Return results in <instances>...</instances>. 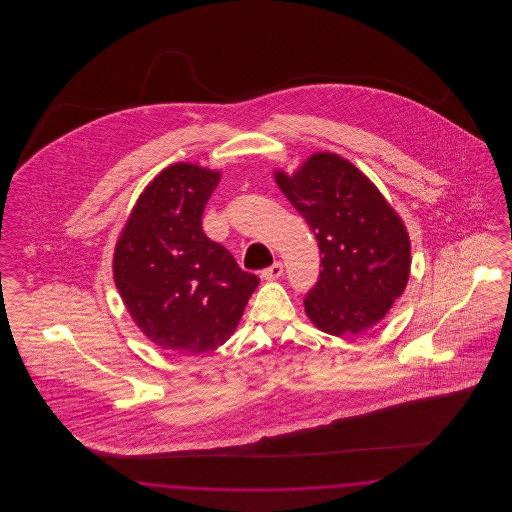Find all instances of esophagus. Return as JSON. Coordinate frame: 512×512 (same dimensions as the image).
Listing matches in <instances>:
<instances>
[{
	"mask_svg": "<svg viewBox=\"0 0 512 512\" xmlns=\"http://www.w3.org/2000/svg\"><path fill=\"white\" fill-rule=\"evenodd\" d=\"M282 274H284L282 263H274V265H270V267L265 268V270L261 272V276H263L265 280H278Z\"/></svg>",
	"mask_w": 512,
	"mask_h": 512,
	"instance_id": "esophagus-1",
	"label": "esophagus"
}]
</instances>
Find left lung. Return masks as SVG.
Listing matches in <instances>:
<instances>
[{"label": "left lung", "mask_w": 512, "mask_h": 512, "mask_svg": "<svg viewBox=\"0 0 512 512\" xmlns=\"http://www.w3.org/2000/svg\"><path fill=\"white\" fill-rule=\"evenodd\" d=\"M282 194L307 220L320 249L317 284L305 313L332 336L363 334L405 292L411 242L390 203L363 172L317 153L295 174L276 171Z\"/></svg>", "instance_id": "1"}]
</instances>
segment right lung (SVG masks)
<instances>
[{
	"label": "right lung",
	"instance_id": "add662e5",
	"mask_svg": "<svg viewBox=\"0 0 512 512\" xmlns=\"http://www.w3.org/2000/svg\"><path fill=\"white\" fill-rule=\"evenodd\" d=\"M219 172L176 163L140 195L115 247V284L147 338L199 355L232 336L259 276L201 228Z\"/></svg>",
	"mask_w": 512,
	"mask_h": 512
}]
</instances>
